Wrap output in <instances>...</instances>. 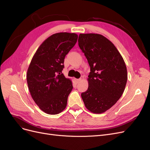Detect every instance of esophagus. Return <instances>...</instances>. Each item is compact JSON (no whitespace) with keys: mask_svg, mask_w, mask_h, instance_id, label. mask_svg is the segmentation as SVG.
I'll use <instances>...</instances> for the list:
<instances>
[{"mask_svg":"<svg viewBox=\"0 0 150 150\" xmlns=\"http://www.w3.org/2000/svg\"><path fill=\"white\" fill-rule=\"evenodd\" d=\"M80 81H81V79H75V81L76 83H78Z\"/></svg>","mask_w":150,"mask_h":150,"instance_id":"esophagus-1","label":"esophagus"}]
</instances>
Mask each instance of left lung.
Here are the masks:
<instances>
[{"instance_id":"8db88e82","label":"left lung","mask_w":150,"mask_h":150,"mask_svg":"<svg viewBox=\"0 0 150 150\" xmlns=\"http://www.w3.org/2000/svg\"><path fill=\"white\" fill-rule=\"evenodd\" d=\"M78 44L88 61L89 86L81 98L86 108L100 114L111 108L124 92L128 79L125 62L110 40L98 34H80Z\"/></svg>"}]
</instances>
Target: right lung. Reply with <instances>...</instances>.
Here are the masks:
<instances>
[{
	"label": "right lung",
	"mask_w": 150,
	"mask_h": 150,
	"mask_svg": "<svg viewBox=\"0 0 150 150\" xmlns=\"http://www.w3.org/2000/svg\"><path fill=\"white\" fill-rule=\"evenodd\" d=\"M78 37L68 33L51 35L39 47L30 63L27 72L29 91L36 104L47 114H59L66 107L73 87L62 71L65 56Z\"/></svg>",
	"instance_id": "right-lung-1"
}]
</instances>
